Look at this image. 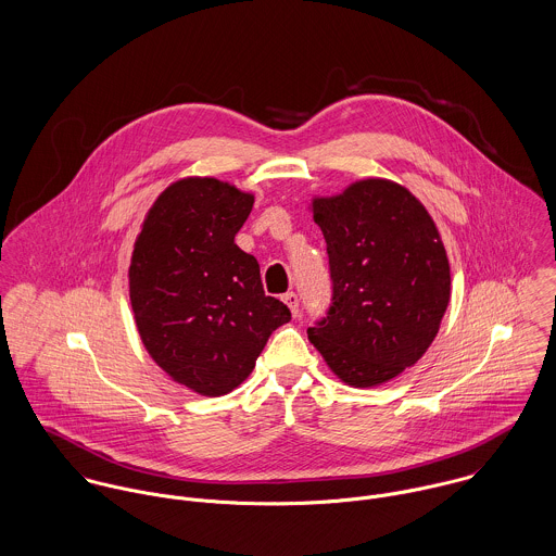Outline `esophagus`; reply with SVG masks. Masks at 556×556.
<instances>
[{"mask_svg": "<svg viewBox=\"0 0 556 556\" xmlns=\"http://www.w3.org/2000/svg\"><path fill=\"white\" fill-rule=\"evenodd\" d=\"M283 303L290 307L294 317L299 315V311H301V301H299V294H296V292H288V294H283Z\"/></svg>", "mask_w": 556, "mask_h": 556, "instance_id": "1", "label": "esophagus"}]
</instances>
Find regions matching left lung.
<instances>
[{"mask_svg": "<svg viewBox=\"0 0 556 556\" xmlns=\"http://www.w3.org/2000/svg\"><path fill=\"white\" fill-rule=\"evenodd\" d=\"M328 251L332 303L308 341L332 372L372 388L416 365L450 303V264L422 202L403 186L365 179L313 200Z\"/></svg>", "mask_w": 556, "mask_h": 556, "instance_id": "8db88e82", "label": "left lung"}]
</instances>
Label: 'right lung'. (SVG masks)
Segmentation results:
<instances>
[{"label": "right lung", "instance_id": "right-lung-1", "mask_svg": "<svg viewBox=\"0 0 556 556\" xmlns=\"http://www.w3.org/2000/svg\"><path fill=\"white\" fill-rule=\"evenodd\" d=\"M253 195L189 177L151 206L129 264V301L151 358L204 396L249 377L290 308L266 296L260 264L235 243Z\"/></svg>", "mask_w": 556, "mask_h": 556}]
</instances>
